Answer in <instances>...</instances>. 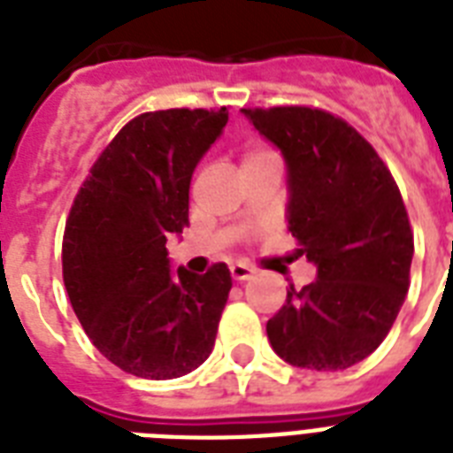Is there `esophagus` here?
Here are the masks:
<instances>
[{
	"mask_svg": "<svg viewBox=\"0 0 453 453\" xmlns=\"http://www.w3.org/2000/svg\"><path fill=\"white\" fill-rule=\"evenodd\" d=\"M230 275H233V280H237V282H244V280H249V277L254 275V270L249 268V265H244V263H233V265H230Z\"/></svg>",
	"mask_w": 453,
	"mask_h": 453,
	"instance_id": "esophagus-1",
	"label": "esophagus"
}]
</instances>
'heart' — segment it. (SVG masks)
Returning <instances> with one entry per match:
<instances>
[{"label": "heart", "mask_w": 453, "mask_h": 453, "mask_svg": "<svg viewBox=\"0 0 453 453\" xmlns=\"http://www.w3.org/2000/svg\"><path fill=\"white\" fill-rule=\"evenodd\" d=\"M270 157H275V152L268 150V148H263V145H249L244 155H242V166L244 164H254V162H263V159H270Z\"/></svg>", "instance_id": "obj_1"}]
</instances>
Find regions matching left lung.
<instances>
[{
    "label": "left lung",
    "instance_id": "left-lung-1",
    "mask_svg": "<svg viewBox=\"0 0 453 453\" xmlns=\"http://www.w3.org/2000/svg\"><path fill=\"white\" fill-rule=\"evenodd\" d=\"M242 115L282 152L287 227L317 268L268 319L270 345L301 369H348L379 348L409 291L414 234L400 190L372 145L324 110Z\"/></svg>",
    "mask_w": 453,
    "mask_h": 453
}]
</instances>
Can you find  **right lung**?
<instances>
[{
	"mask_svg": "<svg viewBox=\"0 0 453 453\" xmlns=\"http://www.w3.org/2000/svg\"><path fill=\"white\" fill-rule=\"evenodd\" d=\"M226 124V108L131 119L70 209L63 280L74 315L112 365L141 379L185 376L213 350L230 270L173 273L166 242L188 226L192 173Z\"/></svg>",
	"mask_w": 453,
	"mask_h": 453,
	"instance_id": "1",
	"label": "right lung"
}]
</instances>
